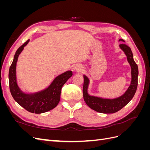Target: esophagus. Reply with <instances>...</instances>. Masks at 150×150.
Returning <instances> with one entry per match:
<instances>
[{"label":"esophagus","instance_id":"34e87169","mask_svg":"<svg viewBox=\"0 0 150 150\" xmlns=\"http://www.w3.org/2000/svg\"><path fill=\"white\" fill-rule=\"evenodd\" d=\"M73 69L76 72H82L83 71V67L81 66V65L77 64L75 66H74Z\"/></svg>","mask_w":150,"mask_h":150}]
</instances>
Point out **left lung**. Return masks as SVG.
<instances>
[{
  "instance_id": "obj_1",
  "label": "left lung",
  "mask_w": 150,
  "mask_h": 150,
  "mask_svg": "<svg viewBox=\"0 0 150 150\" xmlns=\"http://www.w3.org/2000/svg\"><path fill=\"white\" fill-rule=\"evenodd\" d=\"M119 41L125 42L123 39H120ZM120 49L123 51L127 57V60L131 66V81L130 85L126 92L121 96L114 98L108 99L91 96L88 94V86L89 84V79L86 75H84L83 84V98L86 104L92 110L101 113L110 114L115 113L125 106L132 98L137 91L138 86V67L133 59V52L131 48L125 43L120 45Z\"/></svg>"
}]
</instances>
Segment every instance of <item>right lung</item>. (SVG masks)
<instances>
[{
  "label": "right lung",
  "mask_w": 150,
  "mask_h": 150,
  "mask_svg": "<svg viewBox=\"0 0 150 150\" xmlns=\"http://www.w3.org/2000/svg\"><path fill=\"white\" fill-rule=\"evenodd\" d=\"M29 42V39L17 50L8 72L9 88L14 100L29 112L40 114L57 106L61 98V91L66 81L72 76L71 71L57 76L48 87L39 92L25 93L20 89L17 83L16 65L19 54Z\"/></svg>",
  "instance_id": "add662e5"
}]
</instances>
